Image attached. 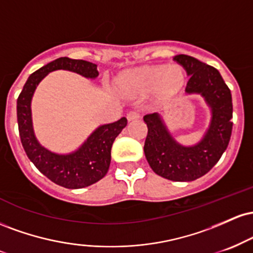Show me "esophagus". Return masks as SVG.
Masks as SVG:
<instances>
[{
    "instance_id": "esophagus-1",
    "label": "esophagus",
    "mask_w": 253,
    "mask_h": 253,
    "mask_svg": "<svg viewBox=\"0 0 253 253\" xmlns=\"http://www.w3.org/2000/svg\"><path fill=\"white\" fill-rule=\"evenodd\" d=\"M139 118H140V113L136 112V110H130L129 113H127V120L128 121L136 120V119Z\"/></svg>"
}]
</instances>
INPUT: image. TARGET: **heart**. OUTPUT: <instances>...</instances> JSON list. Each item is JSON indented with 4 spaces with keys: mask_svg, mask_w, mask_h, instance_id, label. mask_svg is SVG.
<instances>
[{
    "mask_svg": "<svg viewBox=\"0 0 253 253\" xmlns=\"http://www.w3.org/2000/svg\"><path fill=\"white\" fill-rule=\"evenodd\" d=\"M185 84V72L181 66L147 65L121 76L119 88L125 94L140 95L155 91L161 103L172 101Z\"/></svg>",
    "mask_w": 253,
    "mask_h": 253,
    "instance_id": "1",
    "label": "heart"
}]
</instances>
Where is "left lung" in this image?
I'll return each mask as SVG.
<instances>
[{
	"label": "left lung",
	"mask_w": 253,
	"mask_h": 253,
	"mask_svg": "<svg viewBox=\"0 0 253 253\" xmlns=\"http://www.w3.org/2000/svg\"><path fill=\"white\" fill-rule=\"evenodd\" d=\"M173 60L184 68L189 76L185 92L201 94L211 108V121L206 135L195 146L176 143L157 113L147 114L144 152L151 169L157 175L175 182L194 181L210 171L227 149L232 134L231 90L213 66L196 58L178 54Z\"/></svg>",
	"instance_id": "8db88e82"
}]
</instances>
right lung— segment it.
Listing matches in <instances>:
<instances>
[{"label": "right lung", "instance_id": "1", "mask_svg": "<svg viewBox=\"0 0 253 253\" xmlns=\"http://www.w3.org/2000/svg\"><path fill=\"white\" fill-rule=\"evenodd\" d=\"M69 70L86 78L98 76L97 65L82 59L58 58L46 64L28 77L24 89L17 97V126L21 144L30 161L48 179L68 189H80L94 184L106 176L110 165V150L115 138L127 125L121 118L113 124L103 125L86 139L76 152L57 155L38 143L32 127L31 100L37 85L48 72Z\"/></svg>", "mask_w": 253, "mask_h": 253}]
</instances>
